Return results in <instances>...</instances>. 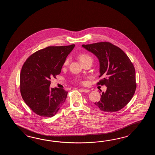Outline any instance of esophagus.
I'll use <instances>...</instances> for the list:
<instances>
[{"label": "esophagus", "instance_id": "34e87169", "mask_svg": "<svg viewBox=\"0 0 155 155\" xmlns=\"http://www.w3.org/2000/svg\"><path fill=\"white\" fill-rule=\"evenodd\" d=\"M81 91H82V92H90V90H88V89H80Z\"/></svg>", "mask_w": 155, "mask_h": 155}]
</instances>
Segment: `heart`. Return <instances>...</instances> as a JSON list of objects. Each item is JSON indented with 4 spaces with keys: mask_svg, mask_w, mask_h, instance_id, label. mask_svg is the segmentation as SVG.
<instances>
[{
    "mask_svg": "<svg viewBox=\"0 0 155 155\" xmlns=\"http://www.w3.org/2000/svg\"><path fill=\"white\" fill-rule=\"evenodd\" d=\"M79 59L80 60V61L81 63H85L87 61L91 60L92 61V58L89 55V54H86V53H83L79 55ZM69 62V59H66L65 61V65H68Z\"/></svg>",
    "mask_w": 155,
    "mask_h": 155,
    "instance_id": "heart-1",
    "label": "heart"
}]
</instances>
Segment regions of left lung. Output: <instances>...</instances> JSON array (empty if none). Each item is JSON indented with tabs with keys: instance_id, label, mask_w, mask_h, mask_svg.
<instances>
[{
	"instance_id": "1",
	"label": "left lung",
	"mask_w": 155,
	"mask_h": 155,
	"mask_svg": "<svg viewBox=\"0 0 155 155\" xmlns=\"http://www.w3.org/2000/svg\"><path fill=\"white\" fill-rule=\"evenodd\" d=\"M82 46L97 58L99 78H102L97 84L107 87L95 105L105 112L122 109L131 100L136 87L135 69L129 57L119 47L109 42Z\"/></svg>"
}]
</instances>
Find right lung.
<instances>
[{"label":"right lung","mask_w":155,"mask_h":155,"mask_svg":"<svg viewBox=\"0 0 155 155\" xmlns=\"http://www.w3.org/2000/svg\"><path fill=\"white\" fill-rule=\"evenodd\" d=\"M75 45L49 46L29 56L20 76L21 95L33 112L43 117H52L65 102L68 92L50 88V79L60 74L66 57Z\"/></svg>","instance_id":"add662e5"}]
</instances>
